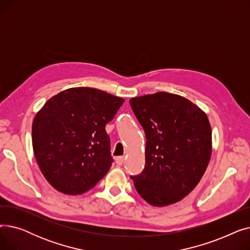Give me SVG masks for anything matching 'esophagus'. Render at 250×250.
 Instances as JSON below:
<instances>
[{
	"instance_id": "34e87169",
	"label": "esophagus",
	"mask_w": 250,
	"mask_h": 250,
	"mask_svg": "<svg viewBox=\"0 0 250 250\" xmlns=\"http://www.w3.org/2000/svg\"><path fill=\"white\" fill-rule=\"evenodd\" d=\"M124 161H125V157L124 156H118V157H116V158H115V162H116L117 165H123Z\"/></svg>"
}]
</instances>
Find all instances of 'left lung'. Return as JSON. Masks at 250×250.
<instances>
[{
	"mask_svg": "<svg viewBox=\"0 0 250 250\" xmlns=\"http://www.w3.org/2000/svg\"><path fill=\"white\" fill-rule=\"evenodd\" d=\"M146 134V164L132 176L154 207L181 201L200 182L212 155V129L204 110L188 99L157 92L129 100Z\"/></svg>",
	"mask_w": 250,
	"mask_h": 250,
	"instance_id": "left-lung-1",
	"label": "left lung"
}]
</instances>
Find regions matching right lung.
Returning a JSON list of instances; mask_svg holds the SVG:
<instances>
[{
    "label": "right lung",
    "instance_id": "right-lung-1",
    "mask_svg": "<svg viewBox=\"0 0 250 250\" xmlns=\"http://www.w3.org/2000/svg\"><path fill=\"white\" fill-rule=\"evenodd\" d=\"M124 101L102 90L75 87L44 103L32 123V147L52 188L82 194L108 172L113 159L105 125Z\"/></svg>",
    "mask_w": 250,
    "mask_h": 250
}]
</instances>
